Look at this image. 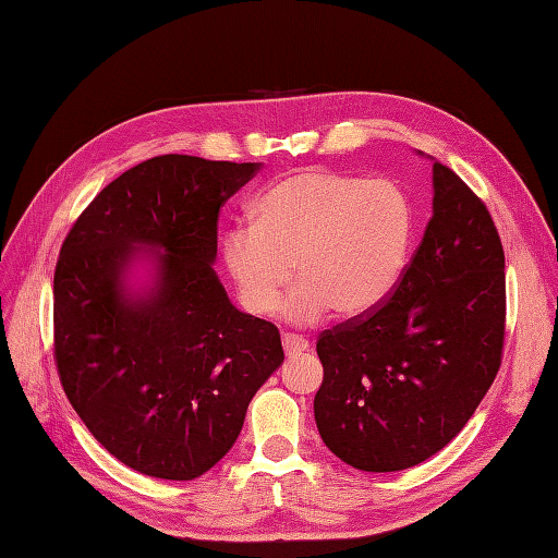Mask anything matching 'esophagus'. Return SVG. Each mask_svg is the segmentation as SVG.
Segmentation results:
<instances>
[{
	"label": "esophagus",
	"instance_id": "34e87169",
	"mask_svg": "<svg viewBox=\"0 0 558 558\" xmlns=\"http://www.w3.org/2000/svg\"><path fill=\"white\" fill-rule=\"evenodd\" d=\"M281 344H283V351L286 356H300V353L310 351V342L305 340V337H298V335H281Z\"/></svg>",
	"mask_w": 558,
	"mask_h": 558
}]
</instances>
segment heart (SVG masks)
<instances>
[{
	"instance_id": "b5f03b06",
	"label": "heart",
	"mask_w": 558,
	"mask_h": 558,
	"mask_svg": "<svg viewBox=\"0 0 558 558\" xmlns=\"http://www.w3.org/2000/svg\"><path fill=\"white\" fill-rule=\"evenodd\" d=\"M251 228L221 238V263L244 310L267 316L291 269L298 283L281 305L295 326L375 310L408 265L414 209L400 185L332 170H298L251 202Z\"/></svg>"
}]
</instances>
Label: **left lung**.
<instances>
[{"label":"left lung","mask_w":558,"mask_h":558,"mask_svg":"<svg viewBox=\"0 0 558 558\" xmlns=\"http://www.w3.org/2000/svg\"><path fill=\"white\" fill-rule=\"evenodd\" d=\"M502 337L498 230L461 177L433 160V216L396 291L318 337L320 440L365 472L430 459L461 433L494 384Z\"/></svg>","instance_id":"left-lung-1"}]
</instances>
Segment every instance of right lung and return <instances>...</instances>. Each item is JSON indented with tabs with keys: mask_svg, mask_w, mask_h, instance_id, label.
<instances>
[{
	"mask_svg": "<svg viewBox=\"0 0 558 558\" xmlns=\"http://www.w3.org/2000/svg\"><path fill=\"white\" fill-rule=\"evenodd\" d=\"M260 167L179 154L140 162L60 248L62 388L95 440L142 475H205L283 363L277 326L234 307L214 269L218 209Z\"/></svg>",
	"mask_w": 558,
	"mask_h": 558,
	"instance_id": "1",
	"label": "right lung"
}]
</instances>
